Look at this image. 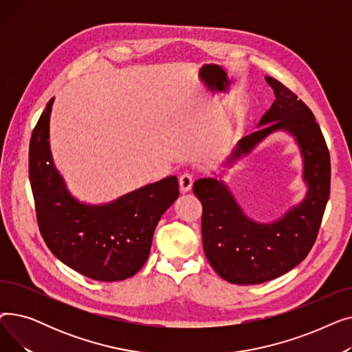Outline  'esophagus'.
Wrapping results in <instances>:
<instances>
[{
    "label": "esophagus",
    "instance_id": "obj_1",
    "mask_svg": "<svg viewBox=\"0 0 352 352\" xmlns=\"http://www.w3.org/2000/svg\"><path fill=\"white\" fill-rule=\"evenodd\" d=\"M192 182H194V177H192L191 174H188V173L182 174V175L179 177V190H181V192H188V191H191Z\"/></svg>",
    "mask_w": 352,
    "mask_h": 352
}]
</instances>
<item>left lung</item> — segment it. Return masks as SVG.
Wrapping results in <instances>:
<instances>
[{
    "label": "left lung",
    "mask_w": 352,
    "mask_h": 352,
    "mask_svg": "<svg viewBox=\"0 0 352 352\" xmlns=\"http://www.w3.org/2000/svg\"><path fill=\"white\" fill-rule=\"evenodd\" d=\"M275 101L258 122L255 133L239 140L224 162L239 158L275 131L291 134L302 157L307 195L272 223H256L247 217L227 184L199 178L192 191L202 204V245L215 272L231 284L254 285L271 281L297 267L316 243L329 198V153L311 109L272 77H265Z\"/></svg>",
    "instance_id": "8db88e82"
}]
</instances>
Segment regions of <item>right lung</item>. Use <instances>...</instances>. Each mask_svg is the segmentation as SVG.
<instances>
[{"label": "right lung", "mask_w": 352, "mask_h": 352, "mask_svg": "<svg viewBox=\"0 0 352 352\" xmlns=\"http://www.w3.org/2000/svg\"><path fill=\"white\" fill-rule=\"evenodd\" d=\"M52 104L54 98L30 141V182L40 232L60 261L88 278L126 280L145 264L158 221L179 195L177 177L148 184L108 204L80 202L67 190L51 157Z\"/></svg>", "instance_id": "1"}]
</instances>
